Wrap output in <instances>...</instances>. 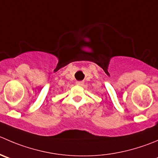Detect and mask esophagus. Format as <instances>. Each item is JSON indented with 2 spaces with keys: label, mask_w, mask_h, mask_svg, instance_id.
Here are the masks:
<instances>
[{
  "label": "esophagus",
  "mask_w": 158,
  "mask_h": 158,
  "mask_svg": "<svg viewBox=\"0 0 158 158\" xmlns=\"http://www.w3.org/2000/svg\"><path fill=\"white\" fill-rule=\"evenodd\" d=\"M76 83L78 85H82L84 84V82H83V81H77Z\"/></svg>",
  "instance_id": "obj_1"
}]
</instances>
